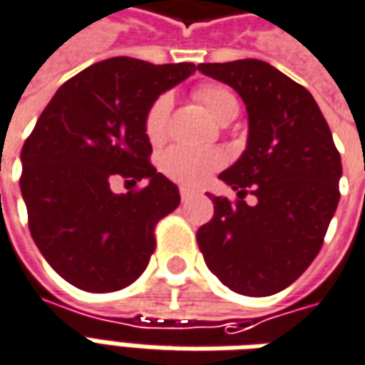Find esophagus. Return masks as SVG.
<instances>
[{
    "label": "esophagus",
    "instance_id": "34e87169",
    "mask_svg": "<svg viewBox=\"0 0 365 365\" xmlns=\"http://www.w3.org/2000/svg\"><path fill=\"white\" fill-rule=\"evenodd\" d=\"M180 195H182V201H190L191 197H195V191L187 190V187H182V190H180Z\"/></svg>",
    "mask_w": 365,
    "mask_h": 365
}]
</instances>
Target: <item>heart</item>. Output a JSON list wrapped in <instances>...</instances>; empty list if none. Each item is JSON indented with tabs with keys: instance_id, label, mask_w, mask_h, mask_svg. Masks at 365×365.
Here are the masks:
<instances>
[{
	"instance_id": "heart-1",
	"label": "heart",
	"mask_w": 365,
	"mask_h": 365,
	"mask_svg": "<svg viewBox=\"0 0 365 365\" xmlns=\"http://www.w3.org/2000/svg\"><path fill=\"white\" fill-rule=\"evenodd\" d=\"M193 96L200 101L209 116L217 122L225 120L229 116H237L239 112L237 96L233 91H229L223 85H201L193 91ZM170 110H172L170 94H162L160 98H156V103L150 106L144 130L152 144H158L165 138ZM223 162L225 158L217 150H193V148L175 146L170 148L162 158V170L165 175H170L178 183L203 185L223 165Z\"/></svg>"
}]
</instances>
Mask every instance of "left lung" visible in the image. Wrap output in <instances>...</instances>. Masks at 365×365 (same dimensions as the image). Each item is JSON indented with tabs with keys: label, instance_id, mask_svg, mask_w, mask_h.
<instances>
[{
	"label": "left lung",
	"instance_id": "obj_1",
	"mask_svg": "<svg viewBox=\"0 0 365 365\" xmlns=\"http://www.w3.org/2000/svg\"><path fill=\"white\" fill-rule=\"evenodd\" d=\"M197 68L237 91L249 114L247 150L219 174L239 200L209 195L215 215L200 227L197 245L225 287L269 297L307 271L324 243L340 200V154L312 94L279 68L259 58Z\"/></svg>",
	"mask_w": 365,
	"mask_h": 365
}]
</instances>
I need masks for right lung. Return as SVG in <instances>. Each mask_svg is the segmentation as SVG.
Masks as SVG:
<instances>
[{"instance_id":"1","label":"right lung","mask_w":365,"mask_h":365,"mask_svg":"<svg viewBox=\"0 0 365 365\" xmlns=\"http://www.w3.org/2000/svg\"><path fill=\"white\" fill-rule=\"evenodd\" d=\"M193 63L152 65L114 57L58 88L21 150V195L41 255L63 279L88 292H114L144 272L156 223L180 205V191L150 164L144 122ZM142 190L116 196L112 177Z\"/></svg>"}]
</instances>
